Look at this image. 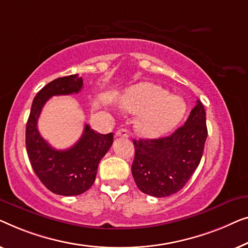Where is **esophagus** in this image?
<instances>
[{"instance_id":"esophagus-1","label":"esophagus","mask_w":248,"mask_h":248,"mask_svg":"<svg viewBox=\"0 0 248 248\" xmlns=\"http://www.w3.org/2000/svg\"><path fill=\"white\" fill-rule=\"evenodd\" d=\"M116 137L128 138L129 137V132H128L127 129H124V128L123 129H119V130L116 132Z\"/></svg>"}]
</instances>
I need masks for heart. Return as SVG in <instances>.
<instances>
[{
	"mask_svg": "<svg viewBox=\"0 0 248 248\" xmlns=\"http://www.w3.org/2000/svg\"><path fill=\"white\" fill-rule=\"evenodd\" d=\"M121 108L137 113L135 127L144 137L154 138L166 134L183 119L186 104L179 96L170 95L166 89L144 82L125 92Z\"/></svg>",
	"mask_w": 248,
	"mask_h": 248,
	"instance_id": "1",
	"label": "heart"
}]
</instances>
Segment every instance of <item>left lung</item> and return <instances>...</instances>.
Listing matches in <instances>:
<instances>
[{
    "label": "left lung",
    "instance_id": "8db88e82",
    "mask_svg": "<svg viewBox=\"0 0 248 248\" xmlns=\"http://www.w3.org/2000/svg\"><path fill=\"white\" fill-rule=\"evenodd\" d=\"M207 136L205 111L198 100L186 124L172 135L134 139L131 172L138 189L156 198L180 191L200 164Z\"/></svg>",
    "mask_w": 248,
    "mask_h": 248
}]
</instances>
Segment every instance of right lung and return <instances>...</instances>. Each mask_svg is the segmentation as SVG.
Wrapping results in <instances>:
<instances>
[{"label":"right lung","instance_id":"right-lung-1","mask_svg":"<svg viewBox=\"0 0 248 248\" xmlns=\"http://www.w3.org/2000/svg\"><path fill=\"white\" fill-rule=\"evenodd\" d=\"M83 79L78 74L56 78L34 96L26 128V146L36 175L55 194L72 197L88 191L95 181L100 160L113 142V134L101 135L85 124L78 141L71 148L57 151L38 131V118L45 103L54 95L78 93Z\"/></svg>","mask_w":248,"mask_h":248}]
</instances>
